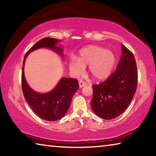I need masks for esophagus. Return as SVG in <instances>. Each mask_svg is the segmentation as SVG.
Masks as SVG:
<instances>
[{"instance_id":"obj_1","label":"esophagus","mask_w":156,"mask_h":156,"mask_svg":"<svg viewBox=\"0 0 156 156\" xmlns=\"http://www.w3.org/2000/svg\"><path fill=\"white\" fill-rule=\"evenodd\" d=\"M85 85H86V83H84L83 81H82V80L79 81V87H80V88L83 87H84Z\"/></svg>"}]
</instances>
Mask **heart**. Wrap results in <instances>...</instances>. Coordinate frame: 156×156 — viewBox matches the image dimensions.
<instances>
[{
    "mask_svg": "<svg viewBox=\"0 0 156 156\" xmlns=\"http://www.w3.org/2000/svg\"><path fill=\"white\" fill-rule=\"evenodd\" d=\"M115 63L113 53L103 47L89 45L79 51L78 56H72L69 59V69L76 76L83 74L84 67L88 65L89 72L96 80H102L109 77Z\"/></svg>",
    "mask_w": 156,
    "mask_h": 156,
    "instance_id": "1",
    "label": "heart"
}]
</instances>
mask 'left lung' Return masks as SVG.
Here are the masks:
<instances>
[{
  "label": "left lung",
  "mask_w": 156,
  "mask_h": 156,
  "mask_svg": "<svg viewBox=\"0 0 156 156\" xmlns=\"http://www.w3.org/2000/svg\"><path fill=\"white\" fill-rule=\"evenodd\" d=\"M122 56L116 69L103 83L94 84L91 105L94 112L105 120L117 118L131 103L138 84L135 58L122 44Z\"/></svg>",
  "instance_id": "8db88e82"
}]
</instances>
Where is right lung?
Returning <instances> with one entry per match:
<instances>
[{"instance_id": "1", "label": "right lung", "mask_w": 156, "mask_h": 156, "mask_svg": "<svg viewBox=\"0 0 156 156\" xmlns=\"http://www.w3.org/2000/svg\"><path fill=\"white\" fill-rule=\"evenodd\" d=\"M60 41L58 39L48 37L41 39L31 47L23 60L22 89L25 100L37 115L47 121L58 120L66 114L73 94L78 89V82L74 78H62L51 91L44 94L38 93L31 89L25 80V62L30 52L41 48H48L63 58V49L60 46H57Z\"/></svg>"}]
</instances>
